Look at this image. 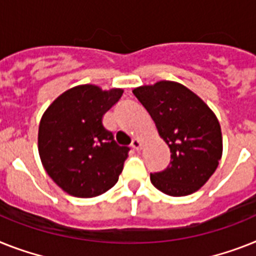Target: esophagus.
Masks as SVG:
<instances>
[{"label":"esophagus","mask_w":256,"mask_h":256,"mask_svg":"<svg viewBox=\"0 0 256 256\" xmlns=\"http://www.w3.org/2000/svg\"><path fill=\"white\" fill-rule=\"evenodd\" d=\"M132 148L134 150H141V148H142V141H141L140 138H133Z\"/></svg>","instance_id":"obj_1"}]
</instances>
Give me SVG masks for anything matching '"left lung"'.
<instances>
[{"instance_id":"obj_1","label":"left lung","mask_w":256,"mask_h":256,"mask_svg":"<svg viewBox=\"0 0 256 256\" xmlns=\"http://www.w3.org/2000/svg\"><path fill=\"white\" fill-rule=\"evenodd\" d=\"M133 94L150 114L171 152L170 166L150 174L154 187L176 198L199 191L222 157L217 116L199 95L179 82L164 80L138 86Z\"/></svg>"}]
</instances>
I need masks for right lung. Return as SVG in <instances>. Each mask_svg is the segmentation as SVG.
Instances as JSON below:
<instances>
[{"mask_svg":"<svg viewBox=\"0 0 256 256\" xmlns=\"http://www.w3.org/2000/svg\"><path fill=\"white\" fill-rule=\"evenodd\" d=\"M123 92L118 88L78 85L58 95L44 111L38 132L40 161L68 195L95 198L119 179L130 148L118 145L103 126V116Z\"/></svg>","mask_w":256,"mask_h":256,"instance_id":"1","label":"right lung"}]
</instances>
